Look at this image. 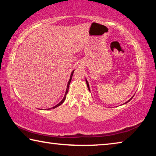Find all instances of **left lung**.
Returning <instances> with one entry per match:
<instances>
[{"label": "left lung", "instance_id": "obj_1", "mask_svg": "<svg viewBox=\"0 0 156 156\" xmlns=\"http://www.w3.org/2000/svg\"><path fill=\"white\" fill-rule=\"evenodd\" d=\"M85 80H86V83H87V87H88L89 91H90V87H89V83H88V81H87V79H85ZM133 96H132V97L131 98L128 100V101H126V102H125V103H124L123 105H125V104H126V103H127V102H129L130 101V100H131L132 98H133Z\"/></svg>", "mask_w": 156, "mask_h": 156}]
</instances>
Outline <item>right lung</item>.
<instances>
[{
	"mask_svg": "<svg viewBox=\"0 0 156 156\" xmlns=\"http://www.w3.org/2000/svg\"><path fill=\"white\" fill-rule=\"evenodd\" d=\"M74 70L75 69H73V71H72V73H71V76H70V78H69V81H68V83H67V89H66V91H65V96H64V97H63V98H62V100H61V101H60L58 104V105H56V106H54V107H51V108H49V109H47V110L48 109H55V108H56V107H59L60 105H61L63 102H64V101L65 100V99H66V96H67V93H68V90H69V84H70V83H71V81H72V76H73V72H74Z\"/></svg>",
	"mask_w": 156,
	"mask_h": 156,
	"instance_id": "1",
	"label": "right lung"
}]
</instances>
